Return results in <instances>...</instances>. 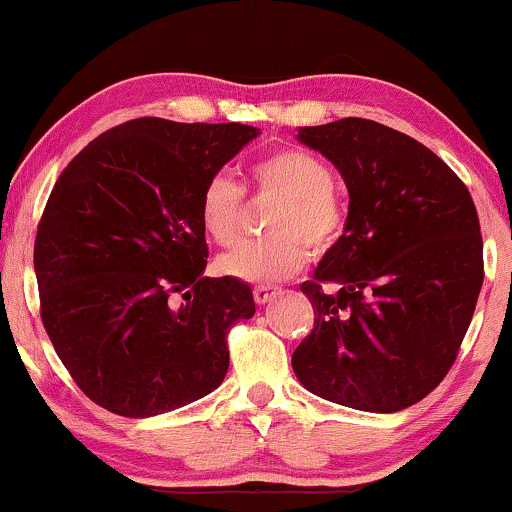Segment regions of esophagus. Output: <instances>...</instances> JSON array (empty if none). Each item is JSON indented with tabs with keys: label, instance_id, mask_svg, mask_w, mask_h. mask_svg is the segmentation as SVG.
I'll return each mask as SVG.
<instances>
[{
	"label": "esophagus",
	"instance_id": "1",
	"mask_svg": "<svg viewBox=\"0 0 512 512\" xmlns=\"http://www.w3.org/2000/svg\"><path fill=\"white\" fill-rule=\"evenodd\" d=\"M279 289H276V286H264V284H260V286H255V291H252V296H255V301L260 303V305H264V303H269V301H274L276 296H279Z\"/></svg>",
	"mask_w": 512,
	"mask_h": 512
}]
</instances>
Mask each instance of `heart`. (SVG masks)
Here are the masks:
<instances>
[{
  "instance_id": "obj_1",
  "label": "heart",
  "mask_w": 512,
  "mask_h": 512,
  "mask_svg": "<svg viewBox=\"0 0 512 512\" xmlns=\"http://www.w3.org/2000/svg\"><path fill=\"white\" fill-rule=\"evenodd\" d=\"M257 190L279 197L264 240H245L219 257L226 276L252 284H279L301 272L308 262V240L315 250L330 248L344 228V207L332 187V170L322 158L303 149H276L250 166ZM243 190L231 175L219 173L204 185L199 221L219 245L238 238Z\"/></svg>"
}]
</instances>
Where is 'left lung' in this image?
<instances>
[{
  "label": "left lung",
  "mask_w": 512,
  "mask_h": 512,
  "mask_svg": "<svg viewBox=\"0 0 512 512\" xmlns=\"http://www.w3.org/2000/svg\"><path fill=\"white\" fill-rule=\"evenodd\" d=\"M349 190L344 233L301 291L315 327L293 351L305 390L392 414L448 375L484 281L479 216L464 182L397 129L363 117L298 127Z\"/></svg>",
  "instance_id": "obj_1"
}]
</instances>
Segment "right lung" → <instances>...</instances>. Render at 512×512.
Instances as JSON below:
<instances>
[{
  "mask_svg": "<svg viewBox=\"0 0 512 512\" xmlns=\"http://www.w3.org/2000/svg\"><path fill=\"white\" fill-rule=\"evenodd\" d=\"M257 134L139 117L93 139L52 187L33 252L40 317L103 409L166 414L226 378V334L255 315V298L248 281L204 276L199 199Z\"/></svg>",
  "mask_w": 512,
  "mask_h": 512,
  "instance_id": "right-lung-1",
  "label": "right lung"
}]
</instances>
